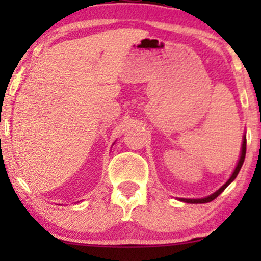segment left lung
Returning a JSON list of instances; mask_svg holds the SVG:
<instances>
[{"mask_svg":"<svg viewBox=\"0 0 261 261\" xmlns=\"http://www.w3.org/2000/svg\"><path fill=\"white\" fill-rule=\"evenodd\" d=\"M245 152H247V140H245V136H244L243 145H242V153H241V158H239L238 164H237V167H236L234 172H233L232 176H230V178L228 179V181H227L226 184H224L222 188L218 189V190L216 191V193H214V194H212V195H210V196H207V197H203V199H180L181 201H184V202H189V203H206V202H210V201H212V200L216 199V197H217L218 195H220L221 193H222V191L224 190V189H226V188L228 187V185L230 184V182H232L233 180H234L236 176L238 175L239 170H241L242 166H243V162H244V158H245Z\"/></svg>","mask_w":261,"mask_h":261,"instance_id":"obj_1","label":"left lung"}]
</instances>
